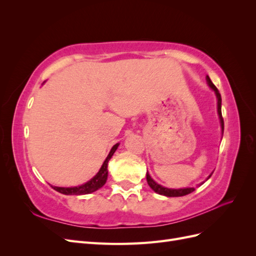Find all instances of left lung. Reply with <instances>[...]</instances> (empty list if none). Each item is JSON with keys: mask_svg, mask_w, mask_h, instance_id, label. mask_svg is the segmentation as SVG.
Masks as SVG:
<instances>
[{"mask_svg": "<svg viewBox=\"0 0 256 256\" xmlns=\"http://www.w3.org/2000/svg\"><path fill=\"white\" fill-rule=\"evenodd\" d=\"M206 81H207V84L208 86L216 94V111H218V115H219V120H220V125H221V132H222V136H223V130H224V122H223V118H222V113H221V95L220 92L218 90V88H216L214 83L212 82L210 78H209L208 76H206ZM214 172H212L210 174H209V176L206 178V180H208L209 178H210V176L212 175ZM146 180H147V184H148L150 187L156 192L158 193V194H161V196H168V198H175V196H187L189 194V193L193 192L196 190V188H180V189H171V188H166V187H164V186L159 184L158 182H154L152 178L150 177V173L147 172L146 173ZM205 180V182H206ZM205 182H200V184H203Z\"/></svg>", "mask_w": 256, "mask_h": 256, "instance_id": "1", "label": "left lung"}]
</instances>
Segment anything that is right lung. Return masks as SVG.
I'll list each match as a JSON object with an SVG mask.
<instances>
[{"mask_svg":"<svg viewBox=\"0 0 256 256\" xmlns=\"http://www.w3.org/2000/svg\"><path fill=\"white\" fill-rule=\"evenodd\" d=\"M120 146V143H116L108 154L106 160L104 161V164L100 168L98 173L90 178L88 182H86L80 186H76V187H56V186H51V187L56 190L58 192L62 193V194L65 196H83V194H88V193H92L100 189L102 186L106 184L108 180V164H109L110 159L112 158L113 154L115 150H118V147Z\"/></svg>","mask_w":256,"mask_h":256,"instance_id":"1","label":"right lung"}]
</instances>
